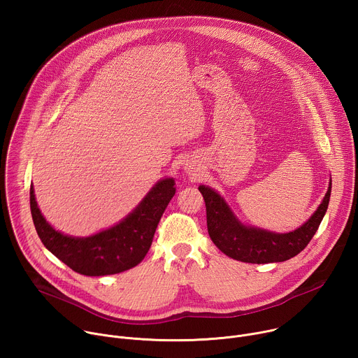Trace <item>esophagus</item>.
<instances>
[{
  "label": "esophagus",
  "mask_w": 358,
  "mask_h": 358,
  "mask_svg": "<svg viewBox=\"0 0 358 358\" xmlns=\"http://www.w3.org/2000/svg\"><path fill=\"white\" fill-rule=\"evenodd\" d=\"M187 170H188V169H187Z\"/></svg>",
  "instance_id": "1"
}]
</instances>
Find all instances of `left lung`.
Returning a JSON list of instances; mask_svg holds the SVG:
<instances>
[{
  "label": "left lung",
  "instance_id": "left-lung-1",
  "mask_svg": "<svg viewBox=\"0 0 358 358\" xmlns=\"http://www.w3.org/2000/svg\"><path fill=\"white\" fill-rule=\"evenodd\" d=\"M198 189L206 201L208 234L217 248L232 259L259 265L287 261L308 246L327 211L331 180L315 214L300 228L287 234L243 225L217 191L206 185H199Z\"/></svg>",
  "mask_w": 358,
  "mask_h": 358
}]
</instances>
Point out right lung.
I'll return each mask as SVG.
<instances>
[{"label":"right lung","instance_id":"1","mask_svg":"<svg viewBox=\"0 0 358 358\" xmlns=\"http://www.w3.org/2000/svg\"><path fill=\"white\" fill-rule=\"evenodd\" d=\"M174 185V178L160 180L123 221L86 238L64 235L50 227L38 208L32 185L31 214L45 248L72 271L85 276L115 275L144 259L162 215L176 194Z\"/></svg>","mask_w":358,"mask_h":358}]
</instances>
